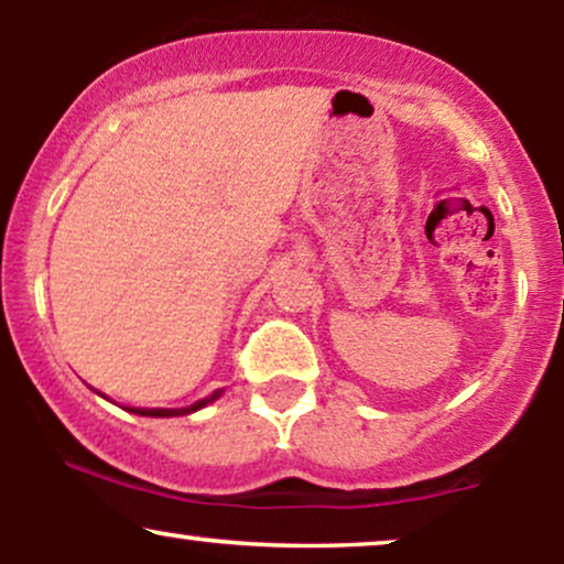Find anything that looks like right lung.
Wrapping results in <instances>:
<instances>
[{
    "label": "right lung",
    "instance_id": "right-lung-1",
    "mask_svg": "<svg viewBox=\"0 0 564 564\" xmlns=\"http://www.w3.org/2000/svg\"><path fill=\"white\" fill-rule=\"evenodd\" d=\"M219 394H223V390L212 392L209 398L198 400V403H193V405H187V408H127V411L140 413V416H185V413H193V411H198V408L209 405L212 400L219 398Z\"/></svg>",
    "mask_w": 564,
    "mask_h": 564
}]
</instances>
